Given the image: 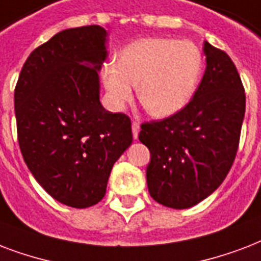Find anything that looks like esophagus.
Returning <instances> with one entry per match:
<instances>
[{
	"instance_id": "obj_1",
	"label": "esophagus",
	"mask_w": 261,
	"mask_h": 261,
	"mask_svg": "<svg viewBox=\"0 0 261 261\" xmlns=\"http://www.w3.org/2000/svg\"><path fill=\"white\" fill-rule=\"evenodd\" d=\"M132 132H133V139L137 140V137H139V132H140V124L136 122V121H133L132 122Z\"/></svg>"
}]
</instances>
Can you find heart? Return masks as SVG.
Instances as JSON below:
<instances>
[{"label":"heart","instance_id":"1","mask_svg":"<svg viewBox=\"0 0 261 261\" xmlns=\"http://www.w3.org/2000/svg\"><path fill=\"white\" fill-rule=\"evenodd\" d=\"M200 48L189 40L143 38L125 46L117 61L102 68L100 77L112 110H121L137 96L153 117L166 118L181 112L192 99L203 73Z\"/></svg>","mask_w":261,"mask_h":261}]
</instances>
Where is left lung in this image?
I'll return each instance as SVG.
<instances>
[{
    "label": "left lung",
    "mask_w": 261,
    "mask_h": 261,
    "mask_svg": "<svg viewBox=\"0 0 261 261\" xmlns=\"http://www.w3.org/2000/svg\"><path fill=\"white\" fill-rule=\"evenodd\" d=\"M205 72L193 98L171 117L141 125L149 149L147 185L165 207L184 210L217 191L233 165L245 116V91L231 58L204 42Z\"/></svg>",
    "instance_id": "1"
}]
</instances>
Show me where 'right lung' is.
<instances>
[{"label": "right lung", "instance_id": "obj_1", "mask_svg": "<svg viewBox=\"0 0 261 261\" xmlns=\"http://www.w3.org/2000/svg\"><path fill=\"white\" fill-rule=\"evenodd\" d=\"M106 36L100 25L58 32L30 54L15 88L24 162L48 195L73 208L103 199L113 165L133 140L129 117L99 100Z\"/></svg>", "mask_w": 261, "mask_h": 261}]
</instances>
